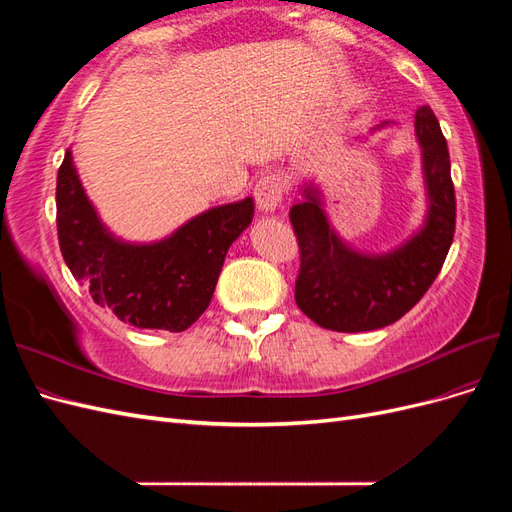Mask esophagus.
Masks as SVG:
<instances>
[{"label": "esophagus", "mask_w": 512, "mask_h": 512, "mask_svg": "<svg viewBox=\"0 0 512 512\" xmlns=\"http://www.w3.org/2000/svg\"><path fill=\"white\" fill-rule=\"evenodd\" d=\"M284 194H286V181L277 173H265L258 179L254 188L256 205L260 211H275L280 207Z\"/></svg>", "instance_id": "esophagus-1"}]
</instances>
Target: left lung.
<instances>
[{
  "label": "left lung",
  "mask_w": 512,
  "mask_h": 512,
  "mask_svg": "<svg viewBox=\"0 0 512 512\" xmlns=\"http://www.w3.org/2000/svg\"><path fill=\"white\" fill-rule=\"evenodd\" d=\"M423 149L429 211L421 232L397 250L365 256L350 250L327 222L314 188L290 209L301 267L294 301L301 312L331 331L359 333L389 327L423 299L436 280L455 235V185L440 123L429 106L414 115Z\"/></svg>",
  "instance_id": "8db88e82"
}]
</instances>
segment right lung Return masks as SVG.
Returning a JSON list of instances; mask_svg holds the SVG:
<instances>
[{
	"label": "right lung",
	"mask_w": 512,
	"mask_h": 512,
	"mask_svg": "<svg viewBox=\"0 0 512 512\" xmlns=\"http://www.w3.org/2000/svg\"><path fill=\"white\" fill-rule=\"evenodd\" d=\"M55 196L59 250L74 280L121 322L173 333L209 307L228 247L254 218V200L245 198L196 215L160 243L117 241L87 200L70 149Z\"/></svg>",
	"instance_id": "add662e5"
}]
</instances>
